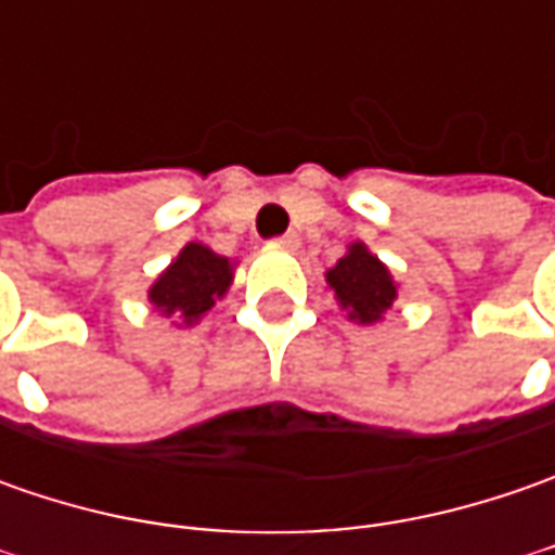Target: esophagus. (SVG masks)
Masks as SVG:
<instances>
[{
    "instance_id": "1",
    "label": "esophagus",
    "mask_w": 555,
    "mask_h": 555,
    "mask_svg": "<svg viewBox=\"0 0 555 555\" xmlns=\"http://www.w3.org/2000/svg\"><path fill=\"white\" fill-rule=\"evenodd\" d=\"M274 244L284 246V249H293V246L299 244V237H296L293 231H287V234H281V237H274Z\"/></svg>"
}]
</instances>
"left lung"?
Instances as JSON below:
<instances>
[{
	"instance_id": "obj_1",
	"label": "left lung",
	"mask_w": 555,
	"mask_h": 555,
	"mask_svg": "<svg viewBox=\"0 0 555 555\" xmlns=\"http://www.w3.org/2000/svg\"><path fill=\"white\" fill-rule=\"evenodd\" d=\"M327 284L336 293L339 306L349 309V318L361 324L379 321V314L389 309L395 299L389 268L371 256L364 244L349 246V253L327 271Z\"/></svg>"
}]
</instances>
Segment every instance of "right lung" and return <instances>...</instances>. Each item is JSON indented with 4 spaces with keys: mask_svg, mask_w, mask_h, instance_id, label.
Returning <instances> with one entry per match:
<instances>
[{
    "mask_svg": "<svg viewBox=\"0 0 555 555\" xmlns=\"http://www.w3.org/2000/svg\"><path fill=\"white\" fill-rule=\"evenodd\" d=\"M228 284H231L228 259L216 256L209 246L188 244L179 253V259L151 287V302L163 314H179L184 324H194L216 306V299L228 289Z\"/></svg>",
    "mask_w": 555,
    "mask_h": 555,
    "instance_id": "add662e5",
    "label": "right lung"
}]
</instances>
